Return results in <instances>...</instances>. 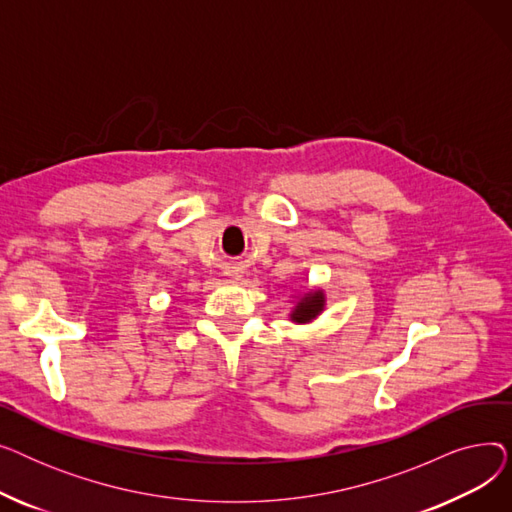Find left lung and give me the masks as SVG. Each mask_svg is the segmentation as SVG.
Returning a JSON list of instances; mask_svg holds the SVG:
<instances>
[{
  "label": "left lung",
  "instance_id": "obj_1",
  "mask_svg": "<svg viewBox=\"0 0 512 512\" xmlns=\"http://www.w3.org/2000/svg\"><path fill=\"white\" fill-rule=\"evenodd\" d=\"M321 309H324V294L317 290L301 299L297 309L292 311V321H297V324H307V321H311Z\"/></svg>",
  "mask_w": 512,
  "mask_h": 512
}]
</instances>
